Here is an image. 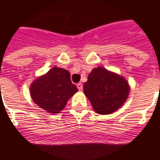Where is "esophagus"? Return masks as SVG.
I'll use <instances>...</instances> for the list:
<instances>
[{"instance_id": "1", "label": "esophagus", "mask_w": 160, "mask_h": 160, "mask_svg": "<svg viewBox=\"0 0 160 160\" xmlns=\"http://www.w3.org/2000/svg\"><path fill=\"white\" fill-rule=\"evenodd\" d=\"M77 88L79 89V91H82V90H83L82 83H78V84H77Z\"/></svg>"}]
</instances>
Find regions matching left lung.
Here are the masks:
<instances>
[{
  "label": "left lung",
  "instance_id": "left-lung-1",
  "mask_svg": "<svg viewBox=\"0 0 160 160\" xmlns=\"http://www.w3.org/2000/svg\"><path fill=\"white\" fill-rule=\"evenodd\" d=\"M83 86L94 111L102 115L118 111L130 92V85L123 76L101 66L91 70Z\"/></svg>",
  "mask_w": 160,
  "mask_h": 160
}]
</instances>
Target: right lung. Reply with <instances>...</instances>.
Instances as JSON below:
<instances>
[{"label": "right lung", "mask_w": 160, "mask_h": 160, "mask_svg": "<svg viewBox=\"0 0 160 160\" xmlns=\"http://www.w3.org/2000/svg\"><path fill=\"white\" fill-rule=\"evenodd\" d=\"M77 91V87L70 80L69 72L56 66L37 78L30 85V95L35 104L50 113L60 112Z\"/></svg>", "instance_id": "obj_1"}]
</instances>
